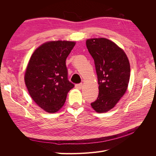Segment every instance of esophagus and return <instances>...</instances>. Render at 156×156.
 <instances>
[{"label": "esophagus", "instance_id": "1", "mask_svg": "<svg viewBox=\"0 0 156 156\" xmlns=\"http://www.w3.org/2000/svg\"><path fill=\"white\" fill-rule=\"evenodd\" d=\"M82 87H83V84H82V83H81V84H76V85H75V88L79 89V90H81V88H82Z\"/></svg>", "mask_w": 156, "mask_h": 156}]
</instances>
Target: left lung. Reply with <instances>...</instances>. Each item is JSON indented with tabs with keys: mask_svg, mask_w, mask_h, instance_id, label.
Returning a JSON list of instances; mask_svg holds the SVG:
<instances>
[{
	"mask_svg": "<svg viewBox=\"0 0 156 156\" xmlns=\"http://www.w3.org/2000/svg\"><path fill=\"white\" fill-rule=\"evenodd\" d=\"M86 45L95 63L99 84L98 97L91 106L98 113L107 112L127 91L130 78L129 60L123 49L104 37L88 39Z\"/></svg>",
	"mask_w": 156,
	"mask_h": 156,
	"instance_id": "8db88e82",
	"label": "left lung"
}]
</instances>
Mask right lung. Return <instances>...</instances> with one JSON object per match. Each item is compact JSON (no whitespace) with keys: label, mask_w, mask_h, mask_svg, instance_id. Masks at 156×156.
I'll use <instances>...</instances> for the list:
<instances>
[{"label":"right lung","mask_w":156,"mask_h":156,"mask_svg":"<svg viewBox=\"0 0 156 156\" xmlns=\"http://www.w3.org/2000/svg\"><path fill=\"white\" fill-rule=\"evenodd\" d=\"M75 41H47L31 55L25 72V83L30 97L45 112H58L64 105L74 84L68 79L66 60Z\"/></svg>","instance_id":"right-lung-1"}]
</instances>
